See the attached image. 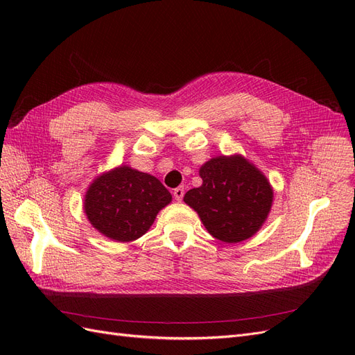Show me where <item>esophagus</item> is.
<instances>
[{
	"label": "esophagus",
	"instance_id": "esophagus-1",
	"mask_svg": "<svg viewBox=\"0 0 355 355\" xmlns=\"http://www.w3.org/2000/svg\"><path fill=\"white\" fill-rule=\"evenodd\" d=\"M184 194H185L184 187H178V188L173 191V196H175V198H176L178 201H180L182 198H184Z\"/></svg>",
	"mask_w": 355,
	"mask_h": 355
}]
</instances>
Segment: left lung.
Wrapping results in <instances>:
<instances>
[{
    "label": "left lung",
    "instance_id": "8db88e82",
    "mask_svg": "<svg viewBox=\"0 0 355 355\" xmlns=\"http://www.w3.org/2000/svg\"><path fill=\"white\" fill-rule=\"evenodd\" d=\"M202 184L184 201L194 209L211 237L240 243L262 228L274 189L262 171L241 154L210 158L200 167Z\"/></svg>",
    "mask_w": 355,
    "mask_h": 355
}]
</instances>
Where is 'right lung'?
<instances>
[{"label": "right lung", "instance_id": "obj_1", "mask_svg": "<svg viewBox=\"0 0 355 355\" xmlns=\"http://www.w3.org/2000/svg\"><path fill=\"white\" fill-rule=\"evenodd\" d=\"M171 202L161 182L127 164L96 176L84 196V213L103 237L130 243L151 228L157 214Z\"/></svg>", "mask_w": 355, "mask_h": 355}]
</instances>
